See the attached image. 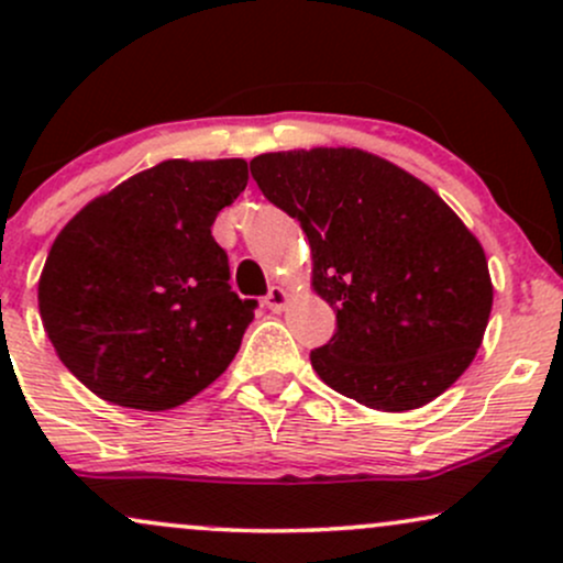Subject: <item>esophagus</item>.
<instances>
[{"instance_id": "1", "label": "esophagus", "mask_w": 563, "mask_h": 563, "mask_svg": "<svg viewBox=\"0 0 563 563\" xmlns=\"http://www.w3.org/2000/svg\"><path fill=\"white\" fill-rule=\"evenodd\" d=\"M264 303H267L273 312H286V307L290 303V294L286 288L273 286V288H269V294H267V299H264Z\"/></svg>"}]
</instances>
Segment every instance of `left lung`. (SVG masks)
Returning a JSON list of instances; mask_svg holds the SVG:
<instances>
[{
  "label": "left lung",
  "instance_id": "8db88e82",
  "mask_svg": "<svg viewBox=\"0 0 563 563\" xmlns=\"http://www.w3.org/2000/svg\"><path fill=\"white\" fill-rule=\"evenodd\" d=\"M262 192L307 232L335 333L314 373L384 412L429 405L474 363L493 312L479 238L429 185L360 147L262 153Z\"/></svg>",
  "mask_w": 563,
  "mask_h": 563
}]
</instances>
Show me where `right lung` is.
I'll use <instances>...</instances> for the list:
<instances>
[{"mask_svg":"<svg viewBox=\"0 0 563 563\" xmlns=\"http://www.w3.org/2000/svg\"><path fill=\"white\" fill-rule=\"evenodd\" d=\"M249 185L243 158H169L102 192L57 232L38 314L100 399L169 410L222 376L254 320L211 224Z\"/></svg>","mask_w":563,"mask_h":563,"instance_id":"right-lung-1","label":"right lung"}]
</instances>
